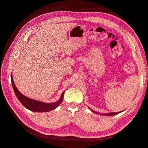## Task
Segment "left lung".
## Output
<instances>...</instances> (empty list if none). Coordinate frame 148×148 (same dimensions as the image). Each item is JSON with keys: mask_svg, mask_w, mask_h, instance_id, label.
I'll return each mask as SVG.
<instances>
[{"mask_svg": "<svg viewBox=\"0 0 148 148\" xmlns=\"http://www.w3.org/2000/svg\"><path fill=\"white\" fill-rule=\"evenodd\" d=\"M90 110H91L93 112L97 113L96 112H95V111H94L93 110H92L91 109H90ZM119 112H110V113H109V114H103V115H104V116H114V115L117 114H119Z\"/></svg>", "mask_w": 148, "mask_h": 148, "instance_id": "1", "label": "left lung"}]
</instances>
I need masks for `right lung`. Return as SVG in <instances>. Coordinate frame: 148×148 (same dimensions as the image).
Instances as JSON below:
<instances>
[{
    "mask_svg": "<svg viewBox=\"0 0 148 148\" xmlns=\"http://www.w3.org/2000/svg\"><path fill=\"white\" fill-rule=\"evenodd\" d=\"M11 82H12V85L14 90V92L16 94V96H17L18 101L21 102V104L23 105L25 108H27L29 110L31 111L39 112L50 111L53 110V109H56L62 101L64 92H62L60 99L54 103H42V102L29 99V98L24 96L23 94H22L19 91H18L14 82L12 74H11Z\"/></svg>",
    "mask_w": 148,
    "mask_h": 148,
    "instance_id": "right-lung-1",
    "label": "right lung"
}]
</instances>
